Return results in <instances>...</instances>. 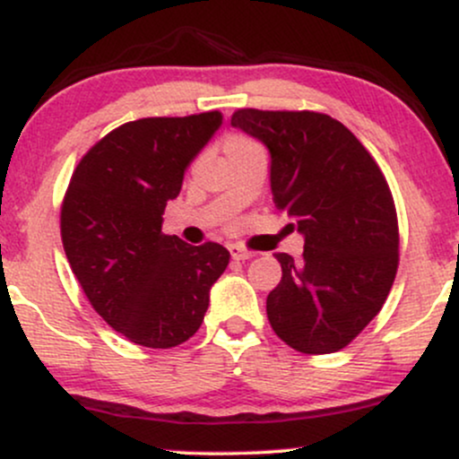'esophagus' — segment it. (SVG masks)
Instances as JSON below:
<instances>
[{
  "instance_id": "1",
  "label": "esophagus",
  "mask_w": 459,
  "mask_h": 459,
  "mask_svg": "<svg viewBox=\"0 0 459 459\" xmlns=\"http://www.w3.org/2000/svg\"><path fill=\"white\" fill-rule=\"evenodd\" d=\"M229 250H230V256L237 261H246V259H252V256H255V252L247 250V247H244V246H237V244H230Z\"/></svg>"
}]
</instances>
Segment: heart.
Returning <instances> with one entry per match:
<instances>
[{
    "instance_id": "heart-1",
    "label": "heart",
    "mask_w": 459,
    "mask_h": 459,
    "mask_svg": "<svg viewBox=\"0 0 459 459\" xmlns=\"http://www.w3.org/2000/svg\"><path fill=\"white\" fill-rule=\"evenodd\" d=\"M247 142H250V140H246V138H244V135H230V138L224 142V151H226V149H230V146H239V144H247Z\"/></svg>"
}]
</instances>
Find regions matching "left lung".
I'll return each instance as SVG.
<instances>
[{
  "mask_svg": "<svg viewBox=\"0 0 459 459\" xmlns=\"http://www.w3.org/2000/svg\"><path fill=\"white\" fill-rule=\"evenodd\" d=\"M230 125L272 155L273 204L304 235L302 259L276 255L272 330L302 354L343 350L380 313L399 265L386 177L360 140L328 114L237 109Z\"/></svg>",
  "mask_w": 459,
  "mask_h": 459,
  "instance_id": "obj_1",
  "label": "left lung"
}]
</instances>
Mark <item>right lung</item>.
I'll use <instances>...</instances> for the list:
<instances>
[{
	"label": "right lung",
	"instance_id": "right-lung-1",
	"mask_svg": "<svg viewBox=\"0 0 459 459\" xmlns=\"http://www.w3.org/2000/svg\"><path fill=\"white\" fill-rule=\"evenodd\" d=\"M222 114L140 118L109 131L73 172L60 233L88 302L131 343L168 350L196 334L229 250L163 235V209Z\"/></svg>",
	"mask_w": 459,
	"mask_h": 459
}]
</instances>
